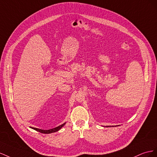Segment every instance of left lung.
I'll return each instance as SVG.
<instances>
[{
  "mask_svg": "<svg viewBox=\"0 0 157 157\" xmlns=\"http://www.w3.org/2000/svg\"><path fill=\"white\" fill-rule=\"evenodd\" d=\"M108 127H109V126H108Z\"/></svg>",
  "mask_w": 157,
  "mask_h": 157,
  "instance_id": "8db88e82",
  "label": "left lung"
}]
</instances>
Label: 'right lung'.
Listing matches in <instances>:
<instances>
[{
	"label": "right lung",
	"instance_id": "add662e5",
	"mask_svg": "<svg viewBox=\"0 0 157 157\" xmlns=\"http://www.w3.org/2000/svg\"><path fill=\"white\" fill-rule=\"evenodd\" d=\"M64 124H65V123L60 125V126H59L56 127L55 128H52V129H48V130H44V129H41L35 128H32V129H35V130H36V131H37L39 132L43 133H54V132H56L57 131H59V129H60L62 127L64 126Z\"/></svg>",
	"mask_w": 157,
	"mask_h": 157
}]
</instances>
